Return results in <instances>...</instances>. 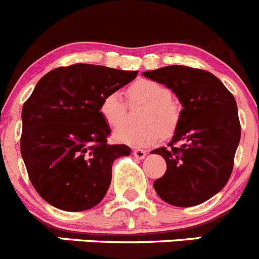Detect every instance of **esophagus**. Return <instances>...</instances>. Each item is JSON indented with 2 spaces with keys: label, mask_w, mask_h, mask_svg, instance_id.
Listing matches in <instances>:
<instances>
[{
  "label": "esophagus",
  "mask_w": 259,
  "mask_h": 259,
  "mask_svg": "<svg viewBox=\"0 0 259 259\" xmlns=\"http://www.w3.org/2000/svg\"><path fill=\"white\" fill-rule=\"evenodd\" d=\"M133 155H134L135 158H139V160H142V158L146 157V151L144 150H134L133 151Z\"/></svg>",
  "instance_id": "34e87169"
}]
</instances>
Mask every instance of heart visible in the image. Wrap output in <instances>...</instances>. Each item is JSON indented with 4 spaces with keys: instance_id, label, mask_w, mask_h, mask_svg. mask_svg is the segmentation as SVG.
Masks as SVG:
<instances>
[{
    "instance_id": "heart-1",
    "label": "heart",
    "mask_w": 259,
    "mask_h": 259,
    "mask_svg": "<svg viewBox=\"0 0 259 259\" xmlns=\"http://www.w3.org/2000/svg\"><path fill=\"white\" fill-rule=\"evenodd\" d=\"M130 104H144L139 113L142 124L121 125L126 117V103L118 93H107L99 104V113L106 124L116 127L113 137L118 143L130 147H150L160 141L161 137L170 138L177 132L181 122L182 108L174 101L173 93L164 83L141 78L126 89Z\"/></svg>"
}]
</instances>
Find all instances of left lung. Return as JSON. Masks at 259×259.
I'll return each mask as SVG.
<instances>
[{
  "instance_id": "8db88e82",
  "label": "left lung",
  "mask_w": 259,
  "mask_h": 259,
  "mask_svg": "<svg viewBox=\"0 0 259 259\" xmlns=\"http://www.w3.org/2000/svg\"><path fill=\"white\" fill-rule=\"evenodd\" d=\"M143 76L166 85L183 106L173 139L152 151L166 162L155 191L174 206L201 204L225 187L234 169L241 135L234 95L204 69L167 66Z\"/></svg>"
}]
</instances>
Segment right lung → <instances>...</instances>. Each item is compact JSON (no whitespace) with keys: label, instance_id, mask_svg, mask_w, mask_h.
<instances>
[{"label":"right lung","instance_id":"obj_1","mask_svg":"<svg viewBox=\"0 0 259 259\" xmlns=\"http://www.w3.org/2000/svg\"><path fill=\"white\" fill-rule=\"evenodd\" d=\"M138 71L77 63L37 82L23 104L20 152L34 190L66 211H82L106 196L112 164L129 156L126 144H108L102 98L134 80Z\"/></svg>","mask_w":259,"mask_h":259}]
</instances>
